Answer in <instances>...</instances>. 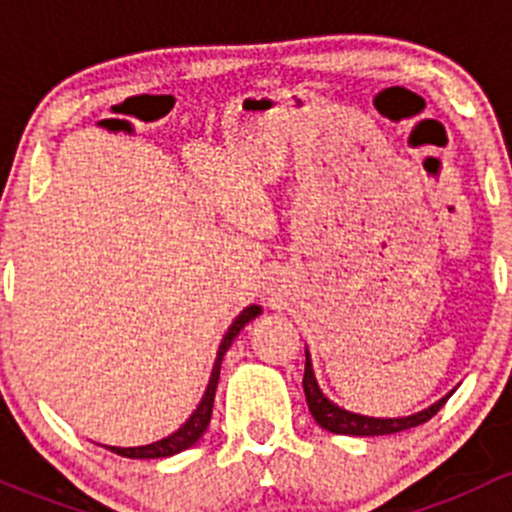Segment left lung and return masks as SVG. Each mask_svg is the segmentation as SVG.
I'll use <instances>...</instances> for the list:
<instances>
[{
	"label": "left lung",
	"mask_w": 512,
	"mask_h": 512,
	"mask_svg": "<svg viewBox=\"0 0 512 512\" xmlns=\"http://www.w3.org/2000/svg\"><path fill=\"white\" fill-rule=\"evenodd\" d=\"M304 396H307V406L312 411L314 421L324 428V431L342 433V436H386V433H399L406 431V428H414L426 423L428 418H433L441 411V406L446 404L448 396L438 399L436 404H431L428 409L418 411L414 416H401V418H374V416H361L352 414V411L342 409L334 401H329L327 396L319 389L317 379H314L312 371V359H309V352H304Z\"/></svg>",
	"instance_id": "left-lung-1"
}]
</instances>
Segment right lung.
I'll list each match as a JSON object with an SVG mask.
<instances>
[{"label": "right lung", "instance_id": "add662e5", "mask_svg": "<svg viewBox=\"0 0 512 512\" xmlns=\"http://www.w3.org/2000/svg\"><path fill=\"white\" fill-rule=\"evenodd\" d=\"M260 312H262V309L257 307V304H250V307L242 309V312L235 317V322L230 324V329H227V332H225L223 342H220L218 359H215L213 374H210L208 389H205L203 401H200L198 409L193 411V416H190L188 421H185L183 426L178 428V431L170 433L168 438H160V441H156V443H148V446H138V448L108 446V451L118 453V456H126V458H168V456H175V453L185 451V448L195 446V443L200 441V436H203V433L208 431V426H210V416H213L215 389H218L220 364H223V356H225L227 349H230L232 339H235L237 334H240V329L245 327L247 322H252V319H255Z\"/></svg>", "mask_w": 512, "mask_h": 512}]
</instances>
